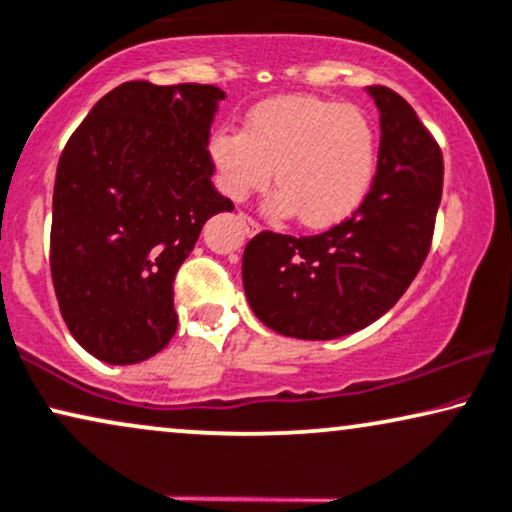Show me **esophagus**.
Instances as JSON below:
<instances>
[{
  "instance_id": "34e87169",
  "label": "esophagus",
  "mask_w": 512,
  "mask_h": 512,
  "mask_svg": "<svg viewBox=\"0 0 512 512\" xmlns=\"http://www.w3.org/2000/svg\"><path fill=\"white\" fill-rule=\"evenodd\" d=\"M238 222H241V226H243V231H245V236H255L257 231H260V224L255 222V219L252 217H248V215H238Z\"/></svg>"
}]
</instances>
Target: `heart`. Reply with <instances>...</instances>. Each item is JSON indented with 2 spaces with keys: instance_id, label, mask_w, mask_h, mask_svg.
<instances>
[{
  "instance_id": "b5f03b06",
  "label": "heart",
  "mask_w": 512,
  "mask_h": 512,
  "mask_svg": "<svg viewBox=\"0 0 512 512\" xmlns=\"http://www.w3.org/2000/svg\"><path fill=\"white\" fill-rule=\"evenodd\" d=\"M219 191L241 203L269 184V208L304 229L342 222L366 198L378 163L373 122L352 103L278 96L245 115L243 132L222 127L208 141Z\"/></svg>"
}]
</instances>
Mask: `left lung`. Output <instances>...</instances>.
Instances as JSON below:
<instances>
[{"instance_id":"1","label":"left lung","mask_w":512,"mask_h":512,"mask_svg":"<svg viewBox=\"0 0 512 512\" xmlns=\"http://www.w3.org/2000/svg\"><path fill=\"white\" fill-rule=\"evenodd\" d=\"M366 92L380 111V148L364 203L319 236L262 231L245 245V297L264 326L288 338L335 340L371 326L430 252L442 151L397 92L380 84Z\"/></svg>"}]
</instances>
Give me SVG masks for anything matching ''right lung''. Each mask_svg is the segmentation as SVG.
<instances>
[{"mask_svg":"<svg viewBox=\"0 0 512 512\" xmlns=\"http://www.w3.org/2000/svg\"><path fill=\"white\" fill-rule=\"evenodd\" d=\"M212 84L125 82L63 148L51 208V281L73 338L113 366L158 354L177 331L174 276L200 229L234 203L210 177Z\"/></svg>","mask_w":512,"mask_h":512,"instance_id":"1","label":"right lung"}]
</instances>
